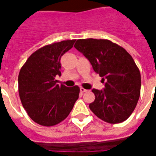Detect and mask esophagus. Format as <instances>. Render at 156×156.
<instances>
[{
    "label": "esophagus",
    "mask_w": 156,
    "mask_h": 156,
    "mask_svg": "<svg viewBox=\"0 0 156 156\" xmlns=\"http://www.w3.org/2000/svg\"><path fill=\"white\" fill-rule=\"evenodd\" d=\"M87 91H88L87 89H85V88H80V92H81L82 94H83V93H85V92H87Z\"/></svg>",
    "instance_id": "34e87169"
}]
</instances>
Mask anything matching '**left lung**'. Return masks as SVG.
Listing matches in <instances>:
<instances>
[{"instance_id": "left-lung-1", "label": "left lung", "mask_w": 156, "mask_h": 156, "mask_svg": "<svg viewBox=\"0 0 156 156\" xmlns=\"http://www.w3.org/2000/svg\"><path fill=\"white\" fill-rule=\"evenodd\" d=\"M74 48L88 58L94 70L105 81L104 90H92L95 100L89 108L109 124L126 120L140 95V73L131 55L107 39H78Z\"/></svg>"}]
</instances>
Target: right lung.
<instances>
[{"label": "right lung", "mask_w": 156, "mask_h": 156, "mask_svg": "<svg viewBox=\"0 0 156 156\" xmlns=\"http://www.w3.org/2000/svg\"><path fill=\"white\" fill-rule=\"evenodd\" d=\"M76 40L47 45L34 51L18 75L19 96L29 117L42 126H53L64 120L79 95V87L58 84L61 58Z\"/></svg>", "instance_id": "right-lung-1"}]
</instances>
